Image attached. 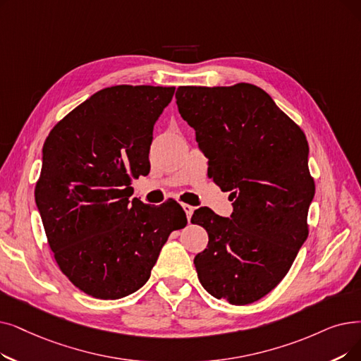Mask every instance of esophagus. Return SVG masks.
<instances>
[{
    "label": "esophagus",
    "instance_id": "obj_1",
    "mask_svg": "<svg viewBox=\"0 0 361 361\" xmlns=\"http://www.w3.org/2000/svg\"><path fill=\"white\" fill-rule=\"evenodd\" d=\"M181 207H183V209H184V212H185V215H187V219H190L192 215H193L195 207L189 205V203H181Z\"/></svg>",
    "mask_w": 361,
    "mask_h": 361
}]
</instances>
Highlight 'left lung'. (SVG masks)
I'll return each mask as SVG.
<instances>
[{
    "label": "left lung",
    "mask_w": 361,
    "mask_h": 361,
    "mask_svg": "<svg viewBox=\"0 0 361 361\" xmlns=\"http://www.w3.org/2000/svg\"><path fill=\"white\" fill-rule=\"evenodd\" d=\"M176 99L209 159L208 177L233 200L231 218L207 207L192 216L209 238L195 257L199 281L231 305L255 302L283 280L308 238L316 184L307 137L252 84L183 85Z\"/></svg>",
    "instance_id": "1"
}]
</instances>
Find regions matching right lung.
I'll return each mask as SVG.
<instances>
[{
    "label": "right lung",
    "mask_w": 361,
    "mask_h": 361,
    "mask_svg": "<svg viewBox=\"0 0 361 361\" xmlns=\"http://www.w3.org/2000/svg\"><path fill=\"white\" fill-rule=\"evenodd\" d=\"M174 87L114 85L76 106L47 137L35 202L60 271L84 293L119 300L142 288L162 246L185 227L174 199L130 200L150 171L153 125Z\"/></svg>",
    "instance_id": "1"
}]
</instances>
